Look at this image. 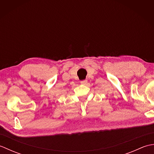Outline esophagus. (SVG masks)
Here are the masks:
<instances>
[{
	"mask_svg": "<svg viewBox=\"0 0 154 154\" xmlns=\"http://www.w3.org/2000/svg\"><path fill=\"white\" fill-rule=\"evenodd\" d=\"M80 83H81V85H85V84L87 83V80H86V79L82 80V81H81Z\"/></svg>",
	"mask_w": 154,
	"mask_h": 154,
	"instance_id": "34e87169",
	"label": "esophagus"
}]
</instances>
